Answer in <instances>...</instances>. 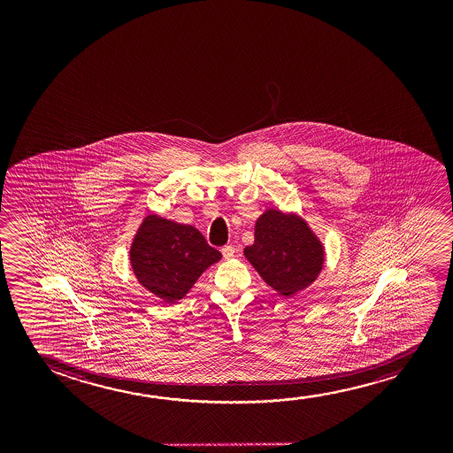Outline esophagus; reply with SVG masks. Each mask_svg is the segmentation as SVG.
<instances>
[{
    "instance_id": "obj_1",
    "label": "esophagus",
    "mask_w": 453,
    "mask_h": 453,
    "mask_svg": "<svg viewBox=\"0 0 453 453\" xmlns=\"http://www.w3.org/2000/svg\"><path fill=\"white\" fill-rule=\"evenodd\" d=\"M221 252H223V257L226 260H230V258L235 257V248H234V246H224V248L221 249Z\"/></svg>"
}]
</instances>
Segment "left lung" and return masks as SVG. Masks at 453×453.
Wrapping results in <instances>:
<instances>
[{
	"instance_id": "8db88e82",
	"label": "left lung",
	"mask_w": 453,
	"mask_h": 453,
	"mask_svg": "<svg viewBox=\"0 0 453 453\" xmlns=\"http://www.w3.org/2000/svg\"><path fill=\"white\" fill-rule=\"evenodd\" d=\"M261 279L280 296L310 288L325 266V246L296 211L266 209L255 221L254 244L242 250Z\"/></svg>"
}]
</instances>
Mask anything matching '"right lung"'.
I'll return each instance as SVG.
<instances>
[{
  "label": "right lung",
  "mask_w": 453,
  "mask_h": 453,
  "mask_svg": "<svg viewBox=\"0 0 453 453\" xmlns=\"http://www.w3.org/2000/svg\"><path fill=\"white\" fill-rule=\"evenodd\" d=\"M221 257L195 226L157 213L145 215L130 246L131 269L139 285L168 304L186 297Z\"/></svg>",
  "instance_id": "add662e5"
}]
</instances>
